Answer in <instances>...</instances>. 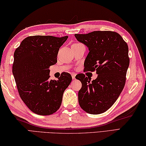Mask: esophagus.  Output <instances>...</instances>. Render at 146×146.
Segmentation results:
<instances>
[{
    "label": "esophagus",
    "mask_w": 146,
    "mask_h": 146,
    "mask_svg": "<svg viewBox=\"0 0 146 146\" xmlns=\"http://www.w3.org/2000/svg\"><path fill=\"white\" fill-rule=\"evenodd\" d=\"M71 76H72L73 80H75V76H76V74L72 73V74H71Z\"/></svg>",
    "instance_id": "1"
}]
</instances>
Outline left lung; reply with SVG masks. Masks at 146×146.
Wrapping results in <instances>:
<instances>
[{"mask_svg":"<svg viewBox=\"0 0 146 146\" xmlns=\"http://www.w3.org/2000/svg\"><path fill=\"white\" fill-rule=\"evenodd\" d=\"M75 36L88 48L85 70H96L98 75L92 82L83 74L76 77L82 84L78 92L80 106L88 113H104L112 106L124 87L129 66L127 44L119 34L112 31H98Z\"/></svg>","mask_w":146,"mask_h":146,"instance_id":"left-lung-1","label":"left lung"}]
</instances>
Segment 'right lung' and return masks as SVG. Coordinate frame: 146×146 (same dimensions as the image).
Returning a JSON list of instances; mask_svg holds the SVG:
<instances>
[{"mask_svg":"<svg viewBox=\"0 0 146 146\" xmlns=\"http://www.w3.org/2000/svg\"><path fill=\"white\" fill-rule=\"evenodd\" d=\"M68 36H29L14 54L12 73L20 97L33 112L48 115L60 108L65 90L72 80L63 73L58 80H49V66L57 63L60 48Z\"/></svg>","mask_w":146,"mask_h":146,"instance_id":"obj_1","label":"right lung"}]
</instances>
